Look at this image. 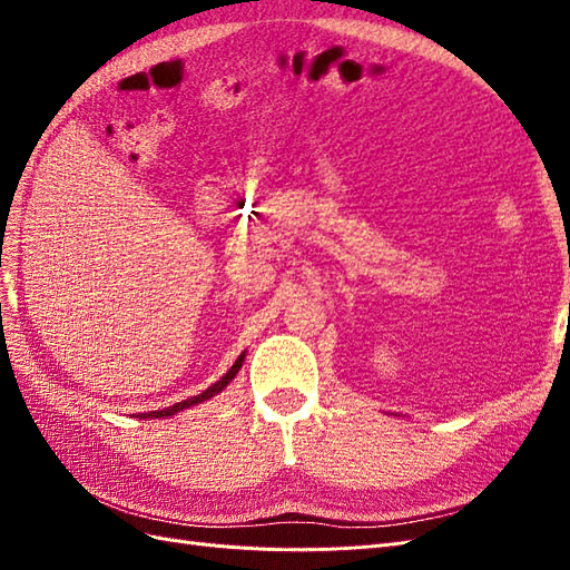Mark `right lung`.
<instances>
[{
  "label": "right lung",
  "mask_w": 570,
  "mask_h": 570,
  "mask_svg": "<svg viewBox=\"0 0 570 570\" xmlns=\"http://www.w3.org/2000/svg\"><path fill=\"white\" fill-rule=\"evenodd\" d=\"M243 361H245V354H239L237 356V361L235 364L230 366V371L220 377V381H216L209 390H204L202 394H197V396H189V400H185V402H178V404H174V406H166V409H161V411H149V413H142L140 419H164V416H176L178 411H183V409H187V406H195V404H202V402H206V400H212L214 394H218L223 387H228V383L233 381V377L237 375V371L243 368Z\"/></svg>",
  "instance_id": "right-lung-1"
}]
</instances>
